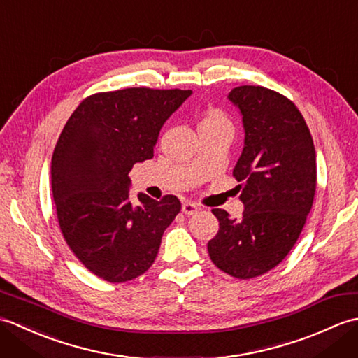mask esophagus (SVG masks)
I'll list each match as a JSON object with an SVG mask.
<instances>
[{
    "label": "esophagus",
    "mask_w": 358,
    "mask_h": 358,
    "mask_svg": "<svg viewBox=\"0 0 358 358\" xmlns=\"http://www.w3.org/2000/svg\"><path fill=\"white\" fill-rule=\"evenodd\" d=\"M200 210V206L196 203H192V201H185L183 203V214L186 215H194L196 214V212Z\"/></svg>",
    "instance_id": "obj_1"
}]
</instances>
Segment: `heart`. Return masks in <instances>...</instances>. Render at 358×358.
I'll list each match as a JSON object with an SVG mask.
<instances>
[{"label": "heart", "instance_id": "1", "mask_svg": "<svg viewBox=\"0 0 358 358\" xmlns=\"http://www.w3.org/2000/svg\"><path fill=\"white\" fill-rule=\"evenodd\" d=\"M200 123H204V124H229V120H227V115L222 109L210 106V108L204 110Z\"/></svg>", "mask_w": 358, "mask_h": 358}]
</instances>
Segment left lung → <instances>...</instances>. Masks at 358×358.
<instances>
[{
    "mask_svg": "<svg viewBox=\"0 0 358 358\" xmlns=\"http://www.w3.org/2000/svg\"><path fill=\"white\" fill-rule=\"evenodd\" d=\"M245 148L234 167L241 218L212 209L218 232L208 243L212 263L238 280L260 277L291 252L314 203L317 162L313 136L296 106L275 90L238 86Z\"/></svg>",
    "mask_w": 358,
    "mask_h": 358,
    "instance_id": "1",
    "label": "left lung"
}]
</instances>
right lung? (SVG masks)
Wrapping results in <instances>:
<instances>
[{"label": "right lung", "mask_w": 358, "mask_h": 358, "mask_svg": "<svg viewBox=\"0 0 358 358\" xmlns=\"http://www.w3.org/2000/svg\"><path fill=\"white\" fill-rule=\"evenodd\" d=\"M192 90L127 87L85 98L52 155V194L63 237L90 272L110 283L143 275L181 209L175 195L129 199L135 163L154 157L164 121Z\"/></svg>", "instance_id": "1"}]
</instances>
